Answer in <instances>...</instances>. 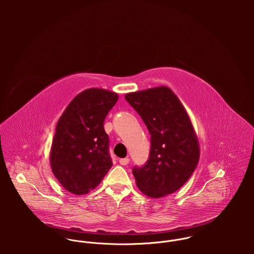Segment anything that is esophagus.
<instances>
[{
	"mask_svg": "<svg viewBox=\"0 0 254 254\" xmlns=\"http://www.w3.org/2000/svg\"><path fill=\"white\" fill-rule=\"evenodd\" d=\"M129 158L128 157H126V158H120L119 159V163L121 164V165H127L128 163H129Z\"/></svg>",
	"mask_w": 254,
	"mask_h": 254,
	"instance_id": "34e87169",
	"label": "esophagus"
}]
</instances>
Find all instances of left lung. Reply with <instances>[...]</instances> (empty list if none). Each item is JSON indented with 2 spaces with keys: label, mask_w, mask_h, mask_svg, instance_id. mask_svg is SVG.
<instances>
[{
  "label": "left lung",
  "mask_w": 254,
  "mask_h": 254,
  "mask_svg": "<svg viewBox=\"0 0 254 254\" xmlns=\"http://www.w3.org/2000/svg\"><path fill=\"white\" fill-rule=\"evenodd\" d=\"M144 120L150 135L149 158L133 175L149 197L173 193L188 181L199 159V144L190 118L178 97L166 86L125 95Z\"/></svg>",
  "instance_id": "left-lung-1"
}]
</instances>
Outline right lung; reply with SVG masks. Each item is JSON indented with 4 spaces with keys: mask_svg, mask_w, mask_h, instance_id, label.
<instances>
[{
    "mask_svg": "<svg viewBox=\"0 0 254 254\" xmlns=\"http://www.w3.org/2000/svg\"><path fill=\"white\" fill-rule=\"evenodd\" d=\"M117 100L114 92L90 88L79 93L60 117L50 164L55 177L69 192H90L112 166L104 121Z\"/></svg>",
    "mask_w": 254,
    "mask_h": 254,
    "instance_id": "1",
    "label": "right lung"
}]
</instances>
